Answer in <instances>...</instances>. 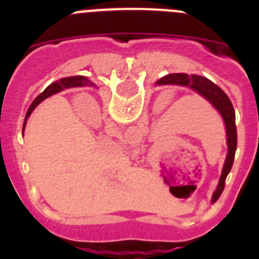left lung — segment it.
<instances>
[{"label":"left lung","mask_w":259,"mask_h":259,"mask_svg":"<svg viewBox=\"0 0 259 259\" xmlns=\"http://www.w3.org/2000/svg\"><path fill=\"white\" fill-rule=\"evenodd\" d=\"M157 85H183L188 87L189 89L203 97L206 101L211 104L224 122L226 127V139H227V155L224 161L223 168H222L221 179H219L217 189L212 193L211 202H215L221 197L222 192L226 184V178L232 168L235 153L237 148V131H236V116H235V109L228 96L223 92V89L219 88L211 80L200 75H188V74H168L157 81Z\"/></svg>","instance_id":"8db88e82"}]
</instances>
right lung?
I'll return each mask as SVG.
<instances>
[{
  "mask_svg": "<svg viewBox=\"0 0 259 259\" xmlns=\"http://www.w3.org/2000/svg\"><path fill=\"white\" fill-rule=\"evenodd\" d=\"M88 84H92V81L85 76H70V77H63V79L58 80V81H54V83L50 84L47 89H45L44 92L38 95L37 97L35 98V101L32 102L31 106H29L28 111L26 114V119H24V123H23V132H24V128H26V123L27 119L29 118L31 113L35 110V107L37 106L40 102H42L45 98L50 97V96L56 95V93L62 92V91H65L67 88H75V87H84L88 85Z\"/></svg>",
  "mask_w": 259,
  "mask_h": 259,
  "instance_id": "obj_1",
  "label": "right lung"
}]
</instances>
